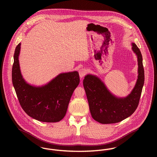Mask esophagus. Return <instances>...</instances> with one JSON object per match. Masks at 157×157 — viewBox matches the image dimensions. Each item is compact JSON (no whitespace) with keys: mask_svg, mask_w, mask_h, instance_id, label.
<instances>
[{"mask_svg":"<svg viewBox=\"0 0 157 157\" xmlns=\"http://www.w3.org/2000/svg\"><path fill=\"white\" fill-rule=\"evenodd\" d=\"M78 72H79L80 77L81 78H82L86 75V72H87V71H86V69H85V68H82V69H80L79 70Z\"/></svg>","mask_w":157,"mask_h":157,"instance_id":"obj_1","label":"esophagus"}]
</instances>
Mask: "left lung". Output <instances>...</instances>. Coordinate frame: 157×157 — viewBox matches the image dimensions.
I'll return each mask as SVG.
<instances>
[{"label": "left lung", "instance_id": "left-lung-1", "mask_svg": "<svg viewBox=\"0 0 157 157\" xmlns=\"http://www.w3.org/2000/svg\"><path fill=\"white\" fill-rule=\"evenodd\" d=\"M132 49L137 57L138 78L131 93L125 97H118L107 88L97 76L87 74L83 83L88 100L92 117L102 124L121 121L130 117L138 107L144 82V72L141 53L134 43Z\"/></svg>", "mask_w": 157, "mask_h": 157}]
</instances>
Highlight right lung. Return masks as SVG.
I'll list each match as a JSON object with an SVG mask.
<instances>
[{"label":"right lung","mask_w":157,"mask_h":157,"mask_svg":"<svg viewBox=\"0 0 157 157\" xmlns=\"http://www.w3.org/2000/svg\"><path fill=\"white\" fill-rule=\"evenodd\" d=\"M21 45L19 44L14 51L12 82L23 111L40 121H60L65 116L72 93L80 83L78 72L60 73L45 85H31L25 80L21 71Z\"/></svg>","instance_id":"1"}]
</instances>
